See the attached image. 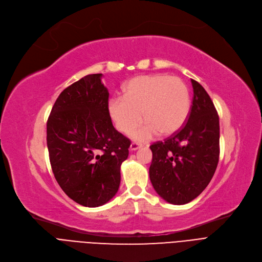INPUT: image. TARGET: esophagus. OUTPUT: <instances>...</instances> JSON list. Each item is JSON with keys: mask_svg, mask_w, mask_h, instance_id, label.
Here are the masks:
<instances>
[{"mask_svg": "<svg viewBox=\"0 0 262 262\" xmlns=\"http://www.w3.org/2000/svg\"><path fill=\"white\" fill-rule=\"evenodd\" d=\"M141 147H142V145H141V144H138V143H132V144L130 145V150L134 151V150L140 149Z\"/></svg>", "mask_w": 262, "mask_h": 262, "instance_id": "1", "label": "esophagus"}]
</instances>
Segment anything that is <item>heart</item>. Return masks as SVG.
<instances>
[{"mask_svg":"<svg viewBox=\"0 0 262 262\" xmlns=\"http://www.w3.org/2000/svg\"><path fill=\"white\" fill-rule=\"evenodd\" d=\"M116 129L129 133L142 119L144 125L132 131L138 141H148L158 132L170 135L180 130L189 115L190 94L179 77L146 75L131 79L122 97H114L107 105Z\"/></svg>","mask_w":262,"mask_h":262,"instance_id":"heart-1","label":"heart"}]
</instances>
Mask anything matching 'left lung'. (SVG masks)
<instances>
[{
    "label": "left lung",
    "instance_id": "8db88e82",
    "mask_svg": "<svg viewBox=\"0 0 262 262\" xmlns=\"http://www.w3.org/2000/svg\"><path fill=\"white\" fill-rule=\"evenodd\" d=\"M193 98L187 122L164 142L150 146L153 188L174 205L189 203L209 184L219 162V115L205 89L191 79Z\"/></svg>",
    "mask_w": 262,
    "mask_h": 262
}]
</instances>
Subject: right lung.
I'll return each mask as SVG.
<instances>
[{"label":"right lung","instance_id":"add662e5","mask_svg":"<svg viewBox=\"0 0 262 262\" xmlns=\"http://www.w3.org/2000/svg\"><path fill=\"white\" fill-rule=\"evenodd\" d=\"M101 76L86 75L61 92L46 125L55 179L69 198L86 207L101 206L116 194L131 145L113 127Z\"/></svg>","mask_w":262,"mask_h":262}]
</instances>
